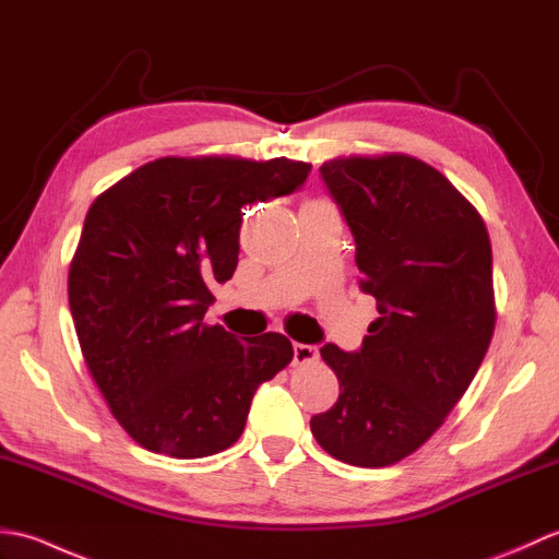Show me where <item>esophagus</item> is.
<instances>
[{"label":"esophagus","instance_id":"1","mask_svg":"<svg viewBox=\"0 0 559 559\" xmlns=\"http://www.w3.org/2000/svg\"><path fill=\"white\" fill-rule=\"evenodd\" d=\"M319 358V350L307 343H293V365H307Z\"/></svg>","mask_w":559,"mask_h":559}]
</instances>
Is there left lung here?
Returning a JSON list of instances; mask_svg holds the SVG:
<instances>
[{
	"label": "left lung",
	"mask_w": 559,
	"mask_h": 559,
	"mask_svg": "<svg viewBox=\"0 0 559 559\" xmlns=\"http://www.w3.org/2000/svg\"><path fill=\"white\" fill-rule=\"evenodd\" d=\"M379 317L360 350H319L341 394L310 420L326 454L382 468L420 449L466 394L495 331L492 247L476 206L406 153L326 160Z\"/></svg>",
	"instance_id": "1"
}]
</instances>
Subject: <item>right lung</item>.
Here are the masks:
<instances>
[{
  "instance_id": "1",
  "label": "right lung",
  "mask_w": 559,
  "mask_h": 559,
  "mask_svg": "<svg viewBox=\"0 0 559 559\" xmlns=\"http://www.w3.org/2000/svg\"><path fill=\"white\" fill-rule=\"evenodd\" d=\"M302 160L158 158L93 201L69 266L83 360L136 444L173 459L240 439L261 382L293 360L283 334L237 341L204 314L233 278L242 206L286 197Z\"/></svg>"
}]
</instances>
